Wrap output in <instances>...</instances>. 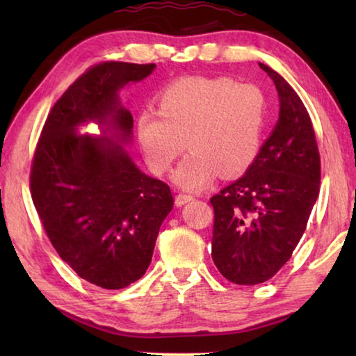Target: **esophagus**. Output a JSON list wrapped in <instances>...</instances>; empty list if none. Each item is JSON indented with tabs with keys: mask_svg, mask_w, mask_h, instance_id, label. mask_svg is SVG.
Listing matches in <instances>:
<instances>
[{
	"mask_svg": "<svg viewBox=\"0 0 356 356\" xmlns=\"http://www.w3.org/2000/svg\"><path fill=\"white\" fill-rule=\"evenodd\" d=\"M193 201V196L191 195H186V193H179L176 196V206H184V204Z\"/></svg>",
	"mask_w": 356,
	"mask_h": 356,
	"instance_id": "34e87169",
	"label": "esophagus"
}]
</instances>
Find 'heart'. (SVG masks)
<instances>
[{"mask_svg":"<svg viewBox=\"0 0 356 356\" xmlns=\"http://www.w3.org/2000/svg\"><path fill=\"white\" fill-rule=\"evenodd\" d=\"M265 122L267 102L254 84L185 76L161 91L156 111L140 113L136 136L147 166L159 176L171 170L185 146L190 149L174 180L197 190L218 172L232 177L248 170L261 149Z\"/></svg>","mask_w":356,"mask_h":356,"instance_id":"b5f03b06","label":"heart"}]
</instances>
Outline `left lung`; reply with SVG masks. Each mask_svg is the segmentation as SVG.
<instances>
[{"instance_id":"1","label":"left lung","mask_w":356,"mask_h":356,"mask_svg":"<svg viewBox=\"0 0 356 356\" xmlns=\"http://www.w3.org/2000/svg\"><path fill=\"white\" fill-rule=\"evenodd\" d=\"M280 97V119L242 177L210 197L212 259L226 280L268 281L291 259L321 188V155L303 102L278 72L259 63Z\"/></svg>"}]
</instances>
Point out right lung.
I'll list each match as a JSON object with an SVG mask.
<instances>
[{
    "label": "right lung",
    "instance_id": "1",
    "mask_svg": "<svg viewBox=\"0 0 356 356\" xmlns=\"http://www.w3.org/2000/svg\"><path fill=\"white\" fill-rule=\"evenodd\" d=\"M155 64L100 63L70 84L51 108L35 147L31 197L48 238L91 284L124 289L146 273L174 200L170 186L138 168L125 147L134 116L119 100ZM99 123L104 137L80 136Z\"/></svg>",
    "mask_w": 356,
    "mask_h": 356
}]
</instances>
